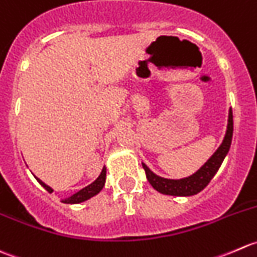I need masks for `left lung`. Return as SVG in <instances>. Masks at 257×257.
I'll return each instance as SVG.
<instances>
[{"label": "left lung", "mask_w": 257, "mask_h": 257, "mask_svg": "<svg viewBox=\"0 0 257 257\" xmlns=\"http://www.w3.org/2000/svg\"><path fill=\"white\" fill-rule=\"evenodd\" d=\"M232 132H233V120H232V110L230 108L228 111V123L227 130H226V135L223 137L222 144L220 145L215 154L205 162L200 170H197L194 175L185 179L180 180H171L165 179V177L157 176L156 174L151 171L149 167L145 164H142L145 172H146V177L151 186L154 187L156 191L161 192L164 195H171V196H192V195L199 194L200 191L205 189L211 181L212 177L220 169L221 164H222L223 159L227 155L228 150L231 146V140H232Z\"/></svg>", "instance_id": "1"}]
</instances>
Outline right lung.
<instances>
[{"mask_svg": "<svg viewBox=\"0 0 257 257\" xmlns=\"http://www.w3.org/2000/svg\"><path fill=\"white\" fill-rule=\"evenodd\" d=\"M36 180L40 182V185H41V186L45 187V189L50 192V194L51 192H53V190L51 189L48 185H46L45 182H42L41 180L37 179V177H36ZM105 181H106V167H103L102 171H101V174H100V176H98L97 179L92 182V184L88 185V186H86V187H83L82 190H80L78 192L73 194L72 196L62 200V202L63 204H80V202L86 201V200L91 199V197H93L95 195H97L98 192L102 190V187L105 186Z\"/></svg>", "mask_w": 257, "mask_h": 257, "instance_id": "add662e5", "label": "right lung"}]
</instances>
